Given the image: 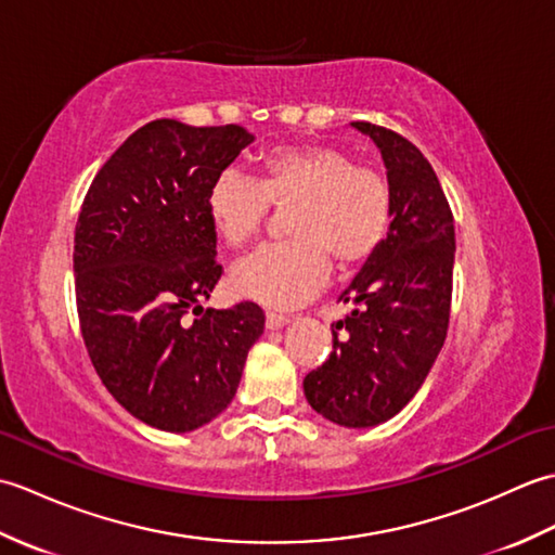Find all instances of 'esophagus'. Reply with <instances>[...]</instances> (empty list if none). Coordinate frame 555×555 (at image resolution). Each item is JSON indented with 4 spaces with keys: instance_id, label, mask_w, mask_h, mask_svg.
<instances>
[{
    "instance_id": "34e87169",
    "label": "esophagus",
    "mask_w": 555,
    "mask_h": 555,
    "mask_svg": "<svg viewBox=\"0 0 555 555\" xmlns=\"http://www.w3.org/2000/svg\"><path fill=\"white\" fill-rule=\"evenodd\" d=\"M288 322H291L288 317H284V314H274V312H267V320H264V324H267L269 332H276V328H284Z\"/></svg>"
}]
</instances>
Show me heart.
Masks as SVG:
<instances>
[{"label":"heart","mask_w":555,"mask_h":555,"mask_svg":"<svg viewBox=\"0 0 555 555\" xmlns=\"http://www.w3.org/2000/svg\"><path fill=\"white\" fill-rule=\"evenodd\" d=\"M271 205L291 209L296 241L264 245L231 267L229 286L238 298L274 310L308 302L332 276V259L348 271L367 262L391 227V185L379 171L358 167L332 145H296L269 152L259 181L241 169L211 179L205 209L221 243L241 247L262 231Z\"/></svg>","instance_id":"obj_1"}]
</instances>
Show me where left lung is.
<instances>
[{"label":"left lung","instance_id":"obj_1","mask_svg":"<svg viewBox=\"0 0 555 555\" xmlns=\"http://www.w3.org/2000/svg\"><path fill=\"white\" fill-rule=\"evenodd\" d=\"M350 126L382 152L393 215L384 245L340 293L356 310L332 326L334 352L302 388L322 417L364 429L398 415L439 356L451 317L455 227L431 164L410 140L367 121Z\"/></svg>","mask_w":555,"mask_h":555}]
</instances>
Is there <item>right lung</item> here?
Listing matches in <instances>:
<instances>
[{"mask_svg": "<svg viewBox=\"0 0 555 555\" xmlns=\"http://www.w3.org/2000/svg\"><path fill=\"white\" fill-rule=\"evenodd\" d=\"M253 140L233 124L150 121L104 162L80 207L74 271L88 356L116 403L162 431H193L227 410L264 332L253 302L199 305L221 276L207 188Z\"/></svg>", "mask_w": 555, "mask_h": 555, "instance_id": "right-lung-1", "label": "right lung"}]
</instances>
